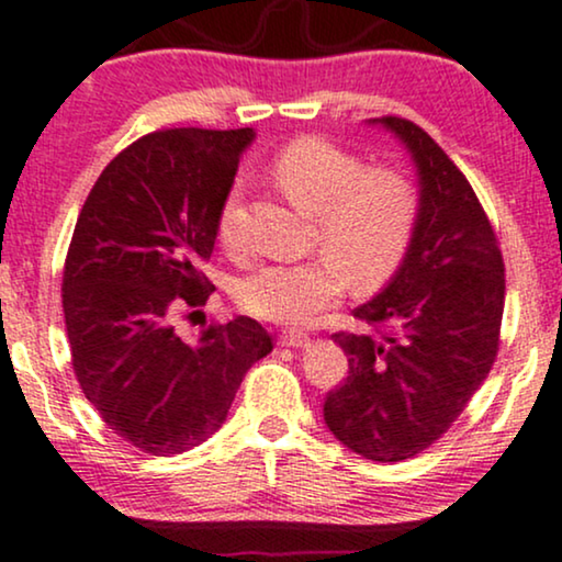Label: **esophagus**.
Here are the masks:
<instances>
[{
	"mask_svg": "<svg viewBox=\"0 0 562 562\" xmlns=\"http://www.w3.org/2000/svg\"><path fill=\"white\" fill-rule=\"evenodd\" d=\"M279 344L289 346V349H302V346L310 344V336L300 334V330H283V334L279 336Z\"/></svg>",
	"mask_w": 562,
	"mask_h": 562,
	"instance_id": "34e87169",
	"label": "esophagus"
}]
</instances>
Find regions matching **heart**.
Returning <instances> with one entry per match:
<instances>
[{"label":"heart","instance_id":"obj_1","mask_svg":"<svg viewBox=\"0 0 562 562\" xmlns=\"http://www.w3.org/2000/svg\"><path fill=\"white\" fill-rule=\"evenodd\" d=\"M270 179L296 211L317 218L325 258L258 266L241 276L237 302L268 323L304 325L338 300L344 283L372 292L396 273L412 245L419 198L393 169H364L355 154L321 137L289 143L270 164ZM239 187L218 211V239L237 245Z\"/></svg>","mask_w":562,"mask_h":562}]
</instances>
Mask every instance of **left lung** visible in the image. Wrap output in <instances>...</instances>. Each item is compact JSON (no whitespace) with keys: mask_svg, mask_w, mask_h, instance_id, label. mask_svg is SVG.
<instances>
[{"mask_svg":"<svg viewBox=\"0 0 562 562\" xmlns=\"http://www.w3.org/2000/svg\"><path fill=\"white\" fill-rule=\"evenodd\" d=\"M404 145L417 169L419 216L391 281L336 334L349 378L328 393L325 425L362 459L404 461L459 419L497 355L505 268L472 184L425 130L401 116L367 120Z\"/></svg>","mask_w":562,"mask_h":562,"instance_id":"1","label":"left lung"}]
</instances>
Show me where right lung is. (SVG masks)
<instances>
[{
	"mask_svg": "<svg viewBox=\"0 0 562 562\" xmlns=\"http://www.w3.org/2000/svg\"><path fill=\"white\" fill-rule=\"evenodd\" d=\"M252 140V127L145 135L101 171L75 224L61 279L75 375L109 429L145 453L211 438L245 372L273 351L245 315L192 344L171 325L177 307L211 294L200 268Z\"/></svg>",
	"mask_w": 562,
	"mask_h": 562,
	"instance_id": "obj_1",
	"label": "right lung"
}]
</instances>
